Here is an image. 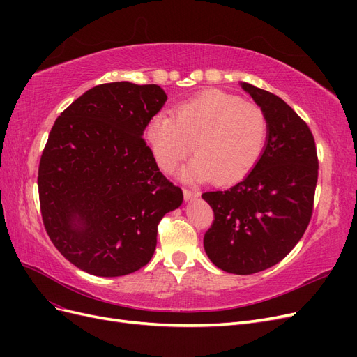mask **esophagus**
<instances>
[{
    "instance_id": "esophagus-1",
    "label": "esophagus",
    "mask_w": 357,
    "mask_h": 357,
    "mask_svg": "<svg viewBox=\"0 0 357 357\" xmlns=\"http://www.w3.org/2000/svg\"><path fill=\"white\" fill-rule=\"evenodd\" d=\"M183 195H185L186 201H192V199H197L199 197V193L189 190V189H183Z\"/></svg>"
}]
</instances>
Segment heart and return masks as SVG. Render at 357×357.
I'll return each mask as SVG.
<instances>
[{
    "label": "heart",
    "mask_w": 357,
    "mask_h": 357,
    "mask_svg": "<svg viewBox=\"0 0 357 357\" xmlns=\"http://www.w3.org/2000/svg\"><path fill=\"white\" fill-rule=\"evenodd\" d=\"M146 142L159 168L171 172L195 143L197 156L180 172L188 181L235 185L261 160L268 121L261 107L228 92L205 91L177 107L176 117L159 112L150 119Z\"/></svg>",
    "instance_id": "heart-1"
}]
</instances>
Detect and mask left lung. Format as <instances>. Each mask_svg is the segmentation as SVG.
Returning <instances> with one entry per match:
<instances>
[{"mask_svg":"<svg viewBox=\"0 0 357 357\" xmlns=\"http://www.w3.org/2000/svg\"><path fill=\"white\" fill-rule=\"evenodd\" d=\"M241 88L268 121L264 155L243 181L202 193L214 211L204 235L210 261L223 271L248 275L284 259L304 235L319 176L314 137L280 96L250 83Z\"/></svg>","mask_w":357,"mask_h":357,"instance_id":"obj_1","label":"left lung"}]
</instances>
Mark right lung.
Returning <instances> with one entry per match:
<instances>
[{
	"label": "right lung",
	"instance_id": "add662e5",
	"mask_svg": "<svg viewBox=\"0 0 357 357\" xmlns=\"http://www.w3.org/2000/svg\"><path fill=\"white\" fill-rule=\"evenodd\" d=\"M165 101L158 84L104 83L52 128L38 167L41 218L53 245L84 273L121 277L147 265L160 219L183 202L143 138Z\"/></svg>",
	"mask_w": 357,
	"mask_h": 357
}]
</instances>
